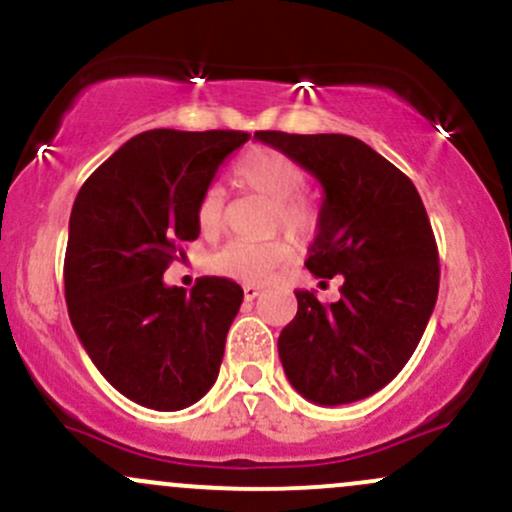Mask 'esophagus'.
I'll return each mask as SVG.
<instances>
[{"label":"esophagus","mask_w":512,"mask_h":512,"mask_svg":"<svg viewBox=\"0 0 512 512\" xmlns=\"http://www.w3.org/2000/svg\"><path fill=\"white\" fill-rule=\"evenodd\" d=\"M258 295H261V290H258L256 285H244V298L246 300H256Z\"/></svg>","instance_id":"34e87169"}]
</instances>
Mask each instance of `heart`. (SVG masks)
Listing matches in <instances>:
<instances>
[{"label":"heart","instance_id":"obj_1","mask_svg":"<svg viewBox=\"0 0 512 512\" xmlns=\"http://www.w3.org/2000/svg\"><path fill=\"white\" fill-rule=\"evenodd\" d=\"M234 178L246 190L258 192L273 202V227H283L295 239H310L320 224V210L315 202L300 195L305 185V170L285 153L268 146L249 148L236 161ZM224 219V192L210 185L197 202V224L205 234H214ZM295 254L288 239L244 241L232 239L207 258V266L217 276L241 280V283H266L278 268H283Z\"/></svg>","mask_w":512,"mask_h":512}]
</instances>
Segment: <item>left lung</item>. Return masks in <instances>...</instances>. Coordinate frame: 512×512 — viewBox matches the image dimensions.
Listing matches in <instances>:
<instances>
[{
	"mask_svg": "<svg viewBox=\"0 0 512 512\" xmlns=\"http://www.w3.org/2000/svg\"><path fill=\"white\" fill-rule=\"evenodd\" d=\"M254 139L320 180L305 266L317 278H344L342 298L329 305L295 290L298 315L278 337L285 376L317 405L368 398L403 371L437 302V241L420 192L354 136L256 131Z\"/></svg>",
	"mask_w": 512,
	"mask_h": 512,
	"instance_id": "left-lung-1",
	"label": "left lung"
}]
</instances>
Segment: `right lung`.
Listing matches in <instances>:
<instances>
[{"instance_id": "right-lung-1", "label": "right lung", "mask_w": 512, "mask_h": 512, "mask_svg": "<svg viewBox=\"0 0 512 512\" xmlns=\"http://www.w3.org/2000/svg\"><path fill=\"white\" fill-rule=\"evenodd\" d=\"M246 131L153 129L85 180L70 212L65 302L92 364L151 410H183L217 381L244 290L205 276L190 295L163 273L200 236L197 202Z\"/></svg>"}]
</instances>
